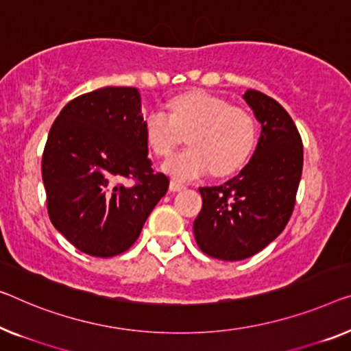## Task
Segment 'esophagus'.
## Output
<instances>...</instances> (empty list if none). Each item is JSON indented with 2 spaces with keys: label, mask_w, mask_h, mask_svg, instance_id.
Returning a JSON list of instances; mask_svg holds the SVG:
<instances>
[{
  "label": "esophagus",
  "mask_w": 351,
  "mask_h": 351,
  "mask_svg": "<svg viewBox=\"0 0 351 351\" xmlns=\"http://www.w3.org/2000/svg\"><path fill=\"white\" fill-rule=\"evenodd\" d=\"M184 184H182V182H180V181H175V180H171L170 181V191L171 192H178V191H182L184 189Z\"/></svg>",
  "instance_id": "1"
}]
</instances>
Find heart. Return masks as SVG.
Listing matches in <instances>:
<instances>
[{"mask_svg": "<svg viewBox=\"0 0 351 351\" xmlns=\"http://www.w3.org/2000/svg\"><path fill=\"white\" fill-rule=\"evenodd\" d=\"M146 143L158 156H169L187 135V148L167 159L164 170L187 181L211 169L227 176L241 169L257 142V121L241 107L203 91L180 94L170 101V113L153 110L143 123Z\"/></svg>", "mask_w": 351, "mask_h": 351, "instance_id": "1", "label": "heart"}]
</instances>
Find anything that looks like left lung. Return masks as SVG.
<instances>
[{
  "instance_id": "obj_1",
  "label": "left lung",
  "mask_w": 351,
  "mask_h": 351,
  "mask_svg": "<svg viewBox=\"0 0 351 351\" xmlns=\"http://www.w3.org/2000/svg\"><path fill=\"white\" fill-rule=\"evenodd\" d=\"M243 97L261 124L257 148L239 175L198 189L203 205L193 222L202 252L226 261L252 257L279 237L302 173L301 135L287 110L255 90Z\"/></svg>"
}]
</instances>
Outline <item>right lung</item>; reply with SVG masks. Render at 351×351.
Wrapping results in <instances>:
<instances>
[{
  "label": "right lung",
  "instance_id": "obj_1",
  "mask_svg": "<svg viewBox=\"0 0 351 351\" xmlns=\"http://www.w3.org/2000/svg\"><path fill=\"white\" fill-rule=\"evenodd\" d=\"M143 123L137 88L106 86L72 99L51 124L42 154L47 211L93 257L125 252L169 189L151 167Z\"/></svg>",
  "mask_w": 351,
  "mask_h": 351
}]
</instances>
